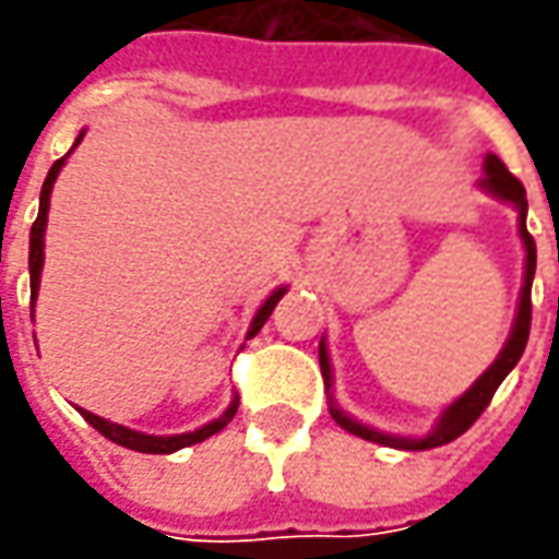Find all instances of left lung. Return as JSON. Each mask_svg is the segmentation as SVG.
I'll return each mask as SVG.
<instances>
[{
  "label": "left lung",
  "mask_w": 559,
  "mask_h": 559,
  "mask_svg": "<svg viewBox=\"0 0 559 559\" xmlns=\"http://www.w3.org/2000/svg\"><path fill=\"white\" fill-rule=\"evenodd\" d=\"M485 192H491L495 199L501 202H510L516 211H520V239L526 246V276H523V292H520V308H516V320H513V330H510V338L504 342L498 360L485 370L466 392H463L451 407H444V414L436 423V429L423 439H401V436H389V432H379V429H370L364 423H357L355 417H348L338 404H335L333 392H330V414L333 419L348 429L352 436H360V439L376 441V444H385V448H401V451H426V448H439V444H448L457 436H463L476 419L483 417V411L491 404V397L498 392V385L504 382L507 373L516 367V360L523 357L528 342V326H532V276H535V239L528 236L526 229V189L523 183L510 174L504 167V162L498 155H485V177L479 180ZM320 370H323V382L326 389L333 385V367H330V352H326V342H320Z\"/></svg>",
  "instance_id": "8db88e82"
}]
</instances>
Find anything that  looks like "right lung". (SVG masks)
<instances>
[{"label": "right lung", "mask_w": 559, "mask_h": 559, "mask_svg": "<svg viewBox=\"0 0 559 559\" xmlns=\"http://www.w3.org/2000/svg\"><path fill=\"white\" fill-rule=\"evenodd\" d=\"M83 140V133L76 136L74 148ZM71 148V152H74ZM68 152V155H71ZM68 155L64 158H58L52 164V170H49V177H46V183H43V192H39V214H36V221L31 226V317H33V301H36V295H39V273H43V236H46V221H49V195H52V183L55 177H58V170L64 167L68 162ZM286 295V286H280V289L270 295L267 301L258 308L254 313V320H251V326H248V338H254V335L261 333V326L267 323V317L276 308V301ZM236 407H239V397H233L229 401V407H226L224 414L217 419H211V423H204L202 429H195V432H183V436H145V432H136V429H127V426H118V423H111V419H102L96 414H90V411H83V407H76L83 419L98 429L105 439H111L120 448H130V451H140V454H174V451H180V448H189V444H199V441L211 439L214 432H221L229 419L236 417Z\"/></svg>", "instance_id": "1"}]
</instances>
